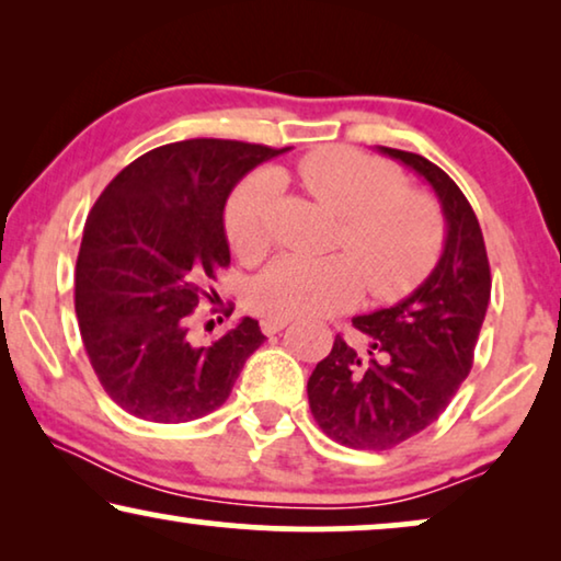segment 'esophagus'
<instances>
[{"mask_svg":"<svg viewBox=\"0 0 561 561\" xmlns=\"http://www.w3.org/2000/svg\"><path fill=\"white\" fill-rule=\"evenodd\" d=\"M290 324V319H283V317H265L260 321V329H263V334H278L280 329H286Z\"/></svg>","mask_w":561,"mask_h":561,"instance_id":"esophagus-1","label":"esophagus"}]
</instances>
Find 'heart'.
Here are the masks:
<instances>
[{
  "label": "heart",
  "instance_id": "heart-1",
  "mask_svg": "<svg viewBox=\"0 0 561 561\" xmlns=\"http://www.w3.org/2000/svg\"><path fill=\"white\" fill-rule=\"evenodd\" d=\"M296 179L313 202L340 217L336 248L347 255H286L252 286V306L267 317H327L350 309L365 283L375 298H401L424 283L444 250V217L432 196L405 188L388 160L327 145L296 163ZM280 179L250 175L229 198L225 229L242 257H260L273 242V204Z\"/></svg>",
  "mask_w": 561,
  "mask_h": 561
}]
</instances>
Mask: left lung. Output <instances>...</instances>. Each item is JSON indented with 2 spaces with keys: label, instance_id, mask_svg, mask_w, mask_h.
<instances>
[{
  "label": "left lung",
  "instance_id": "8db88e82",
  "mask_svg": "<svg viewBox=\"0 0 561 561\" xmlns=\"http://www.w3.org/2000/svg\"><path fill=\"white\" fill-rule=\"evenodd\" d=\"M432 183L447 219V242L432 275L401 304L355 317L359 352L336 334L309 378V405L329 439L352 449H393L447 409L472 370L490 301V263L470 202L439 165L380 148Z\"/></svg>",
  "mask_w": 561,
  "mask_h": 561
}]
</instances>
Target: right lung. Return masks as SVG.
Segmentation results:
<instances>
[{"instance_id": "right-lung-1", "label": "right lung", "mask_w": 561, "mask_h": 561, "mask_svg": "<svg viewBox=\"0 0 561 561\" xmlns=\"http://www.w3.org/2000/svg\"><path fill=\"white\" fill-rule=\"evenodd\" d=\"M283 150L237 140L160 145L114 175L76 260V317L89 363L119 409L156 424L217 411L265 342L244 317L214 342L191 317L229 265L225 204L244 173Z\"/></svg>"}]
</instances>
